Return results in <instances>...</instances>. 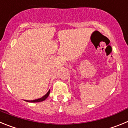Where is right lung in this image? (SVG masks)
<instances>
[{
  "label": "right lung",
  "instance_id": "1",
  "mask_svg": "<svg viewBox=\"0 0 128 128\" xmlns=\"http://www.w3.org/2000/svg\"><path fill=\"white\" fill-rule=\"evenodd\" d=\"M49 94H50V90L47 92V94H46V95L44 96H43L42 98H40V99H35V100H26V101H27V102H42V101H43V100H46V99H47V98H48V95H49Z\"/></svg>",
  "mask_w": 128,
  "mask_h": 128
}]
</instances>
